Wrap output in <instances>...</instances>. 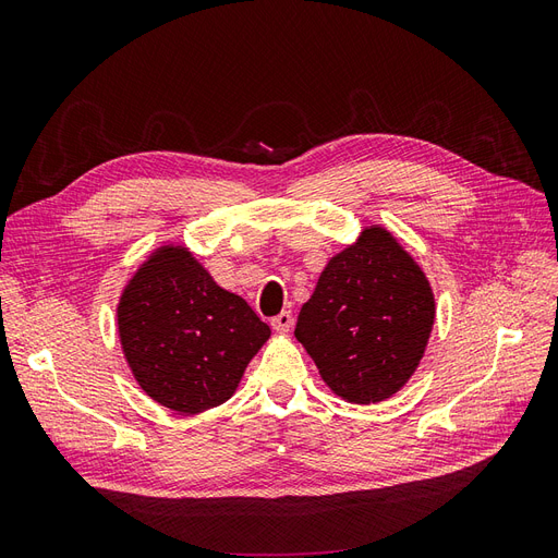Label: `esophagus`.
Instances as JSON below:
<instances>
[{"instance_id": "esophagus-1", "label": "esophagus", "mask_w": 558, "mask_h": 558, "mask_svg": "<svg viewBox=\"0 0 558 558\" xmlns=\"http://www.w3.org/2000/svg\"><path fill=\"white\" fill-rule=\"evenodd\" d=\"M272 328H275V332H279V335L289 332V330L293 328V314H291V312H281L279 316H275V318H272Z\"/></svg>"}]
</instances>
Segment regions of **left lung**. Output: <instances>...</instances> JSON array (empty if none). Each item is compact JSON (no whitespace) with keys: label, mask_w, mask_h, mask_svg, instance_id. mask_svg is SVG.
I'll return each instance as SVG.
<instances>
[{"label":"left lung","mask_w":558,"mask_h":558,"mask_svg":"<svg viewBox=\"0 0 558 558\" xmlns=\"http://www.w3.org/2000/svg\"><path fill=\"white\" fill-rule=\"evenodd\" d=\"M433 320L424 269L391 232L369 226L328 260L300 310L295 337L332 393L369 404L410 381Z\"/></svg>","instance_id":"obj_1"}]
</instances>
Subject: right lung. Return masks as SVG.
I'll return each instance as SVG.
<instances>
[{"mask_svg":"<svg viewBox=\"0 0 558 558\" xmlns=\"http://www.w3.org/2000/svg\"><path fill=\"white\" fill-rule=\"evenodd\" d=\"M116 318L134 379L179 414L223 404L269 337L246 300L221 289L181 244H165L140 265Z\"/></svg>","mask_w":558,"mask_h":558,"instance_id":"1","label":"right lung"}]
</instances>
